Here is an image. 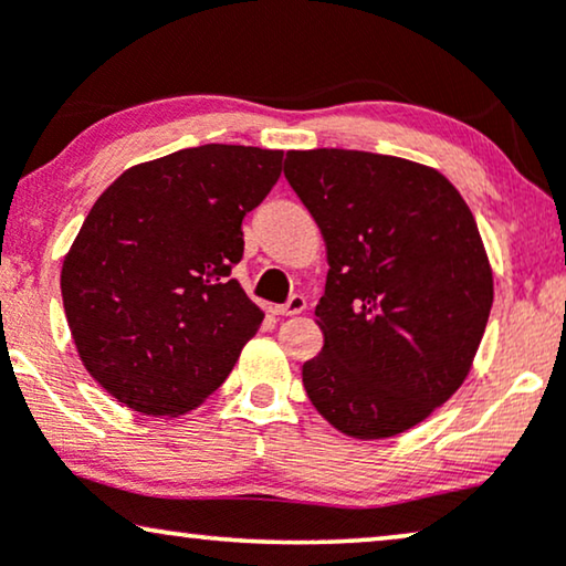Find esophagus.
Instances as JSON below:
<instances>
[{"mask_svg":"<svg viewBox=\"0 0 566 566\" xmlns=\"http://www.w3.org/2000/svg\"><path fill=\"white\" fill-rule=\"evenodd\" d=\"M306 308V298L301 296V293H293V296L285 301V304H281V306H275L273 312L275 314H281V316H296V314H301Z\"/></svg>","mask_w":566,"mask_h":566,"instance_id":"34e87169","label":"esophagus"}]
</instances>
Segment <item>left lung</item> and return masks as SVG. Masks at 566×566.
<instances>
[{"label":"left lung","mask_w":566,"mask_h":566,"mask_svg":"<svg viewBox=\"0 0 566 566\" xmlns=\"http://www.w3.org/2000/svg\"><path fill=\"white\" fill-rule=\"evenodd\" d=\"M283 175L329 262L308 399L345 436H399L453 397L482 343L492 270L474 216L436 169L386 154L289 151Z\"/></svg>","instance_id":"left-lung-1"}]
</instances>
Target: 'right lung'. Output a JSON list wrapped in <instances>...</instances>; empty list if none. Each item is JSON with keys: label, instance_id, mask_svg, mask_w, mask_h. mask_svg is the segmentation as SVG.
Masks as SVG:
<instances>
[{"label": "right lung", "instance_id": "1", "mask_svg": "<svg viewBox=\"0 0 566 566\" xmlns=\"http://www.w3.org/2000/svg\"><path fill=\"white\" fill-rule=\"evenodd\" d=\"M283 151L206 144L136 165L92 206L61 268L90 376L142 415H182L227 381L262 324L231 268Z\"/></svg>", "mask_w": 566, "mask_h": 566}]
</instances>
